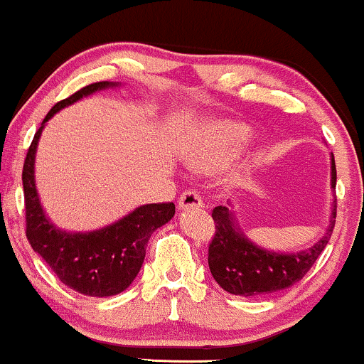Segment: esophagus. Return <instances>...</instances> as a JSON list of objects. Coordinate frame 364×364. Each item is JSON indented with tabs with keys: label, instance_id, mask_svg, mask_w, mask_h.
I'll use <instances>...</instances> for the list:
<instances>
[{
	"label": "esophagus",
	"instance_id": "obj_1",
	"mask_svg": "<svg viewBox=\"0 0 364 364\" xmlns=\"http://www.w3.org/2000/svg\"><path fill=\"white\" fill-rule=\"evenodd\" d=\"M178 207L181 210L186 208H200L203 207V200H201V195L195 190H186L179 195L178 198Z\"/></svg>",
	"mask_w": 364,
	"mask_h": 364
}]
</instances>
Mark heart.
Listing matches in <instances>:
<instances>
[{
    "mask_svg": "<svg viewBox=\"0 0 364 364\" xmlns=\"http://www.w3.org/2000/svg\"><path fill=\"white\" fill-rule=\"evenodd\" d=\"M249 137L247 127L235 122H222L208 127L196 146L191 149L190 161L196 166H215L224 163L239 151Z\"/></svg>",
    "mask_w": 364,
    "mask_h": 364,
    "instance_id": "obj_1",
    "label": "heart"
}]
</instances>
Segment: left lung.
Listing matches in <instances>:
<instances>
[{
    "label": "left lung",
    "mask_w": 364,
    "mask_h": 364,
    "mask_svg": "<svg viewBox=\"0 0 364 364\" xmlns=\"http://www.w3.org/2000/svg\"><path fill=\"white\" fill-rule=\"evenodd\" d=\"M332 190H336V163L332 156ZM331 224L317 244L300 252L279 254L254 246L234 224L229 208L212 210L215 234L208 246V268L215 282L232 295L257 296L299 283L318 259L336 225L337 203L332 205Z\"/></svg>",
    "instance_id": "left-lung-1"
}]
</instances>
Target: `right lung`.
Returning a JSON list of instances; mask_svg holds the SVG:
<instances>
[{
  "mask_svg": "<svg viewBox=\"0 0 364 364\" xmlns=\"http://www.w3.org/2000/svg\"><path fill=\"white\" fill-rule=\"evenodd\" d=\"M107 86L113 85L108 81L93 82L55 103L35 132L21 171L27 224L25 234L30 246L41 254L65 287L86 296H110L129 288L146 257L151 234L174 215L173 201L149 203L102 230L69 234L54 227L43 213L33 179L35 151L43 124L60 108Z\"/></svg>",
  "mask_w": 364,
  "mask_h": 364,
  "instance_id": "1",
  "label": "right lung"
}]
</instances>
